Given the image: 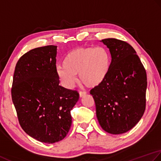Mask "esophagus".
<instances>
[{"label": "esophagus", "mask_w": 161, "mask_h": 161, "mask_svg": "<svg viewBox=\"0 0 161 161\" xmlns=\"http://www.w3.org/2000/svg\"><path fill=\"white\" fill-rule=\"evenodd\" d=\"M85 95H86V92H82V91L79 92V96L80 98L83 97L84 96H85Z\"/></svg>", "instance_id": "esophagus-1"}]
</instances>
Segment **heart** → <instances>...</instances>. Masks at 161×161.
<instances>
[{
    "instance_id": "heart-1",
    "label": "heart",
    "mask_w": 161,
    "mask_h": 161,
    "mask_svg": "<svg viewBox=\"0 0 161 161\" xmlns=\"http://www.w3.org/2000/svg\"><path fill=\"white\" fill-rule=\"evenodd\" d=\"M111 57L103 47L74 48L64 58L63 66H58L56 76L64 88L71 90L77 83L76 74L87 86H98L106 80L110 69Z\"/></svg>"
}]
</instances>
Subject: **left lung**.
I'll return each instance as SVG.
<instances>
[{
  "instance_id": "8db88e82",
  "label": "left lung",
  "mask_w": 161,
  "mask_h": 161,
  "mask_svg": "<svg viewBox=\"0 0 161 161\" xmlns=\"http://www.w3.org/2000/svg\"><path fill=\"white\" fill-rule=\"evenodd\" d=\"M101 42L110 52V69L106 80L90 94L101 128L111 134H122L135 126L145 113L147 73L135 49L127 42L114 38Z\"/></svg>"
}]
</instances>
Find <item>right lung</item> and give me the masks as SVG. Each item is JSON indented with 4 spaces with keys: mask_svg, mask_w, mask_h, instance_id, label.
<instances>
[{
    "mask_svg": "<svg viewBox=\"0 0 161 161\" xmlns=\"http://www.w3.org/2000/svg\"><path fill=\"white\" fill-rule=\"evenodd\" d=\"M57 47L36 48L16 64L12 99L19 124L28 136L52 144L66 137L71 110L79 99L76 90L60 86L56 76Z\"/></svg>",
    "mask_w": 161,
    "mask_h": 161,
    "instance_id": "add662e5",
    "label": "right lung"
}]
</instances>
